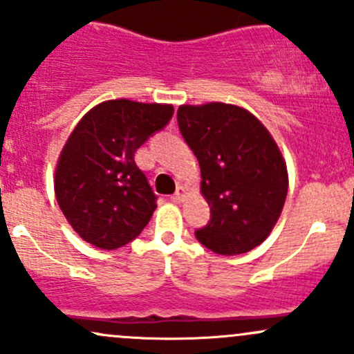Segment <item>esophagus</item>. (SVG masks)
I'll return each instance as SVG.
<instances>
[{
	"label": "esophagus",
	"mask_w": 354,
	"mask_h": 354,
	"mask_svg": "<svg viewBox=\"0 0 354 354\" xmlns=\"http://www.w3.org/2000/svg\"><path fill=\"white\" fill-rule=\"evenodd\" d=\"M183 197H185V188L183 187H178L176 188V194H174L173 197H171V200H173V202H181V200H183Z\"/></svg>",
	"instance_id": "obj_1"
}]
</instances>
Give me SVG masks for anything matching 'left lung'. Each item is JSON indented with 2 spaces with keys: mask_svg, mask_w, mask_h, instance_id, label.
I'll use <instances>...</instances> for the list:
<instances>
[{
  "mask_svg": "<svg viewBox=\"0 0 354 354\" xmlns=\"http://www.w3.org/2000/svg\"><path fill=\"white\" fill-rule=\"evenodd\" d=\"M178 124L198 159L210 221L195 231L219 255H240L270 234L288 195V169L272 135L240 106L209 102L178 109Z\"/></svg>",
  "mask_w": 354,
  "mask_h": 354,
  "instance_id": "8db88e82",
  "label": "left lung"
}]
</instances>
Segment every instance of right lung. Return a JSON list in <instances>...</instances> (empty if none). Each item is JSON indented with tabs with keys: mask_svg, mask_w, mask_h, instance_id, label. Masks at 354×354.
<instances>
[{
	"mask_svg": "<svg viewBox=\"0 0 354 354\" xmlns=\"http://www.w3.org/2000/svg\"><path fill=\"white\" fill-rule=\"evenodd\" d=\"M171 104L116 99L78 121L59 154L55 194L78 236L102 250L130 243L156 210V194L135 152L169 123Z\"/></svg>",
	"mask_w": 354,
	"mask_h": 354,
	"instance_id": "obj_1",
	"label": "right lung"
}]
</instances>
